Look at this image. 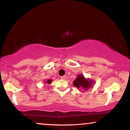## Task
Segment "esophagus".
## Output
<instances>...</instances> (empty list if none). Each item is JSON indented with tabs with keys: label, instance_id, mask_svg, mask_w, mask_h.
I'll use <instances>...</instances> for the list:
<instances>
[{
	"label": "esophagus",
	"instance_id": "esophagus-1",
	"mask_svg": "<svg viewBox=\"0 0 130 130\" xmlns=\"http://www.w3.org/2000/svg\"><path fill=\"white\" fill-rule=\"evenodd\" d=\"M61 79H63V80H66L67 79V76L66 75H64L63 76H61Z\"/></svg>",
	"mask_w": 130,
	"mask_h": 130
}]
</instances>
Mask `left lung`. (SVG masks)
<instances>
[{
    "label": "left lung",
    "instance_id": "left-lung-1",
    "mask_svg": "<svg viewBox=\"0 0 130 130\" xmlns=\"http://www.w3.org/2000/svg\"><path fill=\"white\" fill-rule=\"evenodd\" d=\"M95 83L93 80L90 78H86L82 74H78L77 77L73 81V85L76 88L79 89V90H83L87 91L90 88H92L93 85Z\"/></svg>",
    "mask_w": 130,
    "mask_h": 130
}]
</instances>
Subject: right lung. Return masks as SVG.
Returning <instances> with one entry per match:
<instances>
[{
  "label": "right lung",
  "instance_id": "obj_1",
  "mask_svg": "<svg viewBox=\"0 0 130 130\" xmlns=\"http://www.w3.org/2000/svg\"><path fill=\"white\" fill-rule=\"evenodd\" d=\"M51 82H52V80H50V79H49V80H47V81H45L44 80V83H48V84H50V83H51Z\"/></svg>",
  "mask_w": 130,
  "mask_h": 130
}]
</instances>
